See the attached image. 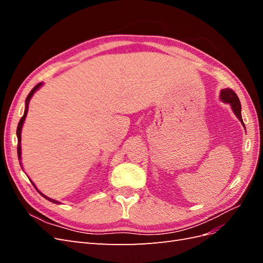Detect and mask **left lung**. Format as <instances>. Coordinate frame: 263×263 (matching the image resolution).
Instances as JSON below:
<instances>
[{
    "mask_svg": "<svg viewBox=\"0 0 263 263\" xmlns=\"http://www.w3.org/2000/svg\"><path fill=\"white\" fill-rule=\"evenodd\" d=\"M219 98L224 103H228L230 107H232L234 114L241 122L243 128L246 129L245 124L242 122V117H241V104H240L239 99H238V97H237V94L232 89H222L220 91Z\"/></svg>",
    "mask_w": 263,
    "mask_h": 263,
    "instance_id": "left-lung-1",
    "label": "left lung"
}]
</instances>
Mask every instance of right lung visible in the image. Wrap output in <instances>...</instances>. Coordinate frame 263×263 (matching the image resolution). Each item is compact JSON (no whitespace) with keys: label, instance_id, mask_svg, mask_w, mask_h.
<instances>
[{"label":"right lung","instance_id":"right-lung-1","mask_svg":"<svg viewBox=\"0 0 263 263\" xmlns=\"http://www.w3.org/2000/svg\"><path fill=\"white\" fill-rule=\"evenodd\" d=\"M44 83L43 82H41V83H38L33 90H31L30 92H29V94L27 95V98H26V101H25V110H24V115H23V117L21 118V121H20V123H18V125H17V130H16V135H17V140H18V144H17V155H18V160H20V164H21V166H22V163H21V159H22V148H21V135H22V128H23V124H24V122H25V118H26V115H27V112H28V105H29V101H30V99L33 98V95H34V93L39 89V87H41L42 85H43ZM22 169H23V166H22ZM29 179V178H28ZM30 180V179H29ZM30 182H31V184H33L34 186H35V184H34V182L30 180ZM35 189L37 190V192L41 194L42 196H44L46 200H48V201H50V202H52V203H54V204H60V202H58V201H55V200H52V198H50V197H48V196H46L45 194H43L41 191H39L36 186H35Z\"/></svg>","mask_w":263,"mask_h":263}]
</instances>
